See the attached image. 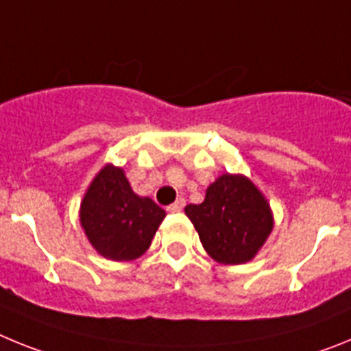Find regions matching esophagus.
I'll return each mask as SVG.
<instances>
[{"instance_id": "esophagus-1", "label": "esophagus", "mask_w": 351, "mask_h": 351, "mask_svg": "<svg viewBox=\"0 0 351 351\" xmlns=\"http://www.w3.org/2000/svg\"><path fill=\"white\" fill-rule=\"evenodd\" d=\"M184 204H186L184 198H178L176 202L170 204V206L167 207V210H169V213H179V210L184 209Z\"/></svg>"}]
</instances>
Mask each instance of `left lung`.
<instances>
[{"label":"left lung","mask_w":351,"mask_h":351,"mask_svg":"<svg viewBox=\"0 0 351 351\" xmlns=\"http://www.w3.org/2000/svg\"><path fill=\"white\" fill-rule=\"evenodd\" d=\"M204 250L223 265L250 262L272 232L271 207L244 176L223 173L207 188L202 204L184 207Z\"/></svg>","instance_id":"obj_1"}]
</instances>
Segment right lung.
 <instances>
[{
  "mask_svg": "<svg viewBox=\"0 0 351 351\" xmlns=\"http://www.w3.org/2000/svg\"><path fill=\"white\" fill-rule=\"evenodd\" d=\"M165 210L149 197L133 193L125 170L105 165L80 204V225L101 256L128 262L151 246Z\"/></svg>",
  "mask_w": 351,
  "mask_h": 351,
  "instance_id": "1",
  "label": "right lung"
}]
</instances>
